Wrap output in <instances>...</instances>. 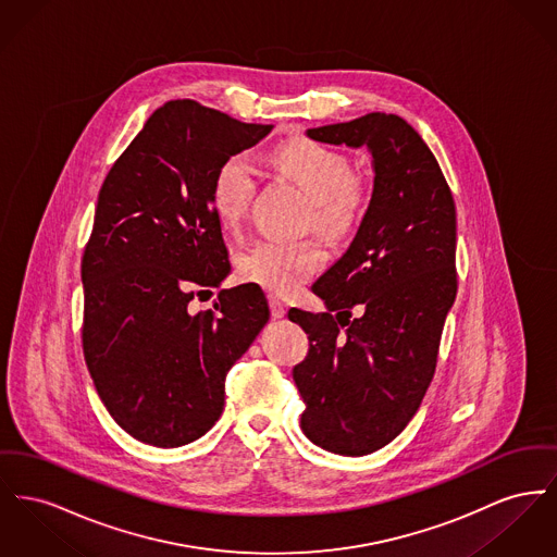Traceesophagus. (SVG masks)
Segmentation results:
<instances>
[{"instance_id": "1", "label": "esophagus", "mask_w": 557, "mask_h": 557, "mask_svg": "<svg viewBox=\"0 0 557 557\" xmlns=\"http://www.w3.org/2000/svg\"><path fill=\"white\" fill-rule=\"evenodd\" d=\"M269 305H271V315H273L275 320H282V318L286 315V305H284L282 300H277L275 296L269 298Z\"/></svg>"}]
</instances>
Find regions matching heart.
Wrapping results in <instances>:
<instances>
[{
  "instance_id": "b5f03b06",
  "label": "heart",
  "mask_w": 557,
  "mask_h": 557,
  "mask_svg": "<svg viewBox=\"0 0 557 557\" xmlns=\"http://www.w3.org/2000/svg\"><path fill=\"white\" fill-rule=\"evenodd\" d=\"M277 164L313 201V223L327 233L345 230L358 214L360 185L349 178V162L309 140L280 149ZM257 185V165L248 153H235L216 170L212 201L219 219L235 227L250 203ZM324 250L313 239H262L239 259V277L271 295H295L324 264Z\"/></svg>"
}]
</instances>
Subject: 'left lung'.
<instances>
[{
  "instance_id": "8db88e82",
  "label": "left lung",
  "mask_w": 557,
  "mask_h": 557,
  "mask_svg": "<svg viewBox=\"0 0 557 557\" xmlns=\"http://www.w3.org/2000/svg\"><path fill=\"white\" fill-rule=\"evenodd\" d=\"M305 134L363 147L372 165L354 239L311 286L326 311H288L311 341L293 370L305 401L300 429L327 453L361 457L406 429L433 379L457 298V210L437 160L406 120L370 113Z\"/></svg>"
}]
</instances>
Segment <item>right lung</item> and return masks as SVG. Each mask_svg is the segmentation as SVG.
<instances>
[{"instance_id":"add662e5","label":"right lung","mask_w":557,"mask_h":557,"mask_svg":"<svg viewBox=\"0 0 557 557\" xmlns=\"http://www.w3.org/2000/svg\"><path fill=\"white\" fill-rule=\"evenodd\" d=\"M271 128L170 100L100 187L82 261L84 358L104 408L138 442L176 448L210 431L231 366L269 322L257 284L221 290L208 311L189 302L231 273L216 170Z\"/></svg>"}]
</instances>
